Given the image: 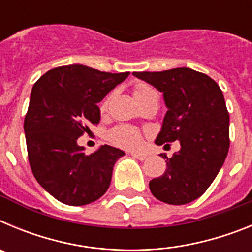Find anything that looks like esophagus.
Segmentation results:
<instances>
[{
	"label": "esophagus",
	"mask_w": 252,
	"mask_h": 252,
	"mask_svg": "<svg viewBox=\"0 0 252 252\" xmlns=\"http://www.w3.org/2000/svg\"><path fill=\"white\" fill-rule=\"evenodd\" d=\"M131 155H132L133 158L139 159V160H146V159H148V155H146V154H142V153H131Z\"/></svg>",
	"instance_id": "esophagus-1"
}]
</instances>
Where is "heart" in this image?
I'll use <instances>...</instances> for the list:
<instances>
[{"label": "heart", "instance_id": "1", "mask_svg": "<svg viewBox=\"0 0 252 252\" xmlns=\"http://www.w3.org/2000/svg\"><path fill=\"white\" fill-rule=\"evenodd\" d=\"M151 93H154L153 88L144 83H139L133 87V95L137 102L146 98ZM104 108H106V103L102 104V110ZM108 139L116 146L124 149L139 148L142 142V136L139 128L130 126V125H119V126L113 127L108 132Z\"/></svg>", "mask_w": 252, "mask_h": 252}]
</instances>
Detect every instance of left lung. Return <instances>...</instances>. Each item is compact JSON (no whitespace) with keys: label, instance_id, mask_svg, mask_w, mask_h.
Listing matches in <instances>:
<instances>
[{"label":"left lung","instance_id":"1","mask_svg":"<svg viewBox=\"0 0 252 252\" xmlns=\"http://www.w3.org/2000/svg\"><path fill=\"white\" fill-rule=\"evenodd\" d=\"M132 74L164 95L168 111L155 144L180 142V150L170 159L161 154L166 170L150 180L151 193L164 203H190L212 184L230 148L223 93L212 78L190 68Z\"/></svg>","mask_w":252,"mask_h":252}]
</instances>
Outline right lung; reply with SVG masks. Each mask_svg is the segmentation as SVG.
I'll list each match as a JSON object with an SVG mask.
<instances>
[{
    "label": "right lung",
    "mask_w": 252,
    "mask_h": 252,
    "mask_svg": "<svg viewBox=\"0 0 252 252\" xmlns=\"http://www.w3.org/2000/svg\"><path fill=\"white\" fill-rule=\"evenodd\" d=\"M128 74L72 64L51 69L32 87L24 122L29 162L37 183L62 203H92L110 187L124 151L102 145L87 155L77 140L98 124L97 103Z\"/></svg>",
    "instance_id": "right-lung-1"
}]
</instances>
